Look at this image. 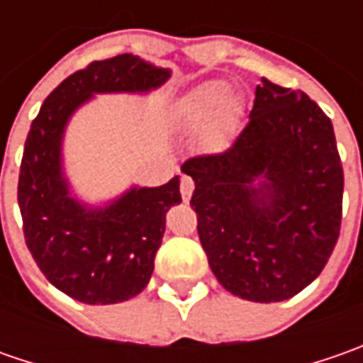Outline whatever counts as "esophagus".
I'll return each instance as SVG.
<instances>
[{
    "instance_id": "1",
    "label": "esophagus",
    "mask_w": 363,
    "mask_h": 363,
    "mask_svg": "<svg viewBox=\"0 0 363 363\" xmlns=\"http://www.w3.org/2000/svg\"><path fill=\"white\" fill-rule=\"evenodd\" d=\"M179 191H182L184 202H188L189 198H191V194H194V179L188 177V175H184L182 177V184H179Z\"/></svg>"
}]
</instances>
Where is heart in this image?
<instances>
[{"mask_svg": "<svg viewBox=\"0 0 363 363\" xmlns=\"http://www.w3.org/2000/svg\"><path fill=\"white\" fill-rule=\"evenodd\" d=\"M230 99V89L224 82H206L191 92L186 101V121L191 129L202 131L208 125L210 131L206 133V147L212 151H220L226 147L228 133H230V108L224 106ZM225 109L224 111L221 108ZM220 112L223 115L219 114ZM220 116V118L217 115Z\"/></svg>", "mask_w": 363, "mask_h": 363, "instance_id": "heart-1", "label": "heart"}]
</instances>
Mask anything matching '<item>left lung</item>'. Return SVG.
Returning a JSON list of instances; mask_svg holds the SVG:
<instances>
[{"instance_id": "8db88e82", "label": "left lung", "mask_w": 363, "mask_h": 363, "mask_svg": "<svg viewBox=\"0 0 363 363\" xmlns=\"http://www.w3.org/2000/svg\"><path fill=\"white\" fill-rule=\"evenodd\" d=\"M182 172L210 269L232 295L291 299L323 271L342 230L343 167L331 119L305 92L262 78L232 145Z\"/></svg>"}]
</instances>
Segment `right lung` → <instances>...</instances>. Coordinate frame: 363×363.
<instances>
[{
    "label": "right lung",
    "instance_id": "right-lung-1",
    "mask_svg": "<svg viewBox=\"0 0 363 363\" xmlns=\"http://www.w3.org/2000/svg\"><path fill=\"white\" fill-rule=\"evenodd\" d=\"M167 78L169 70L131 54L94 60L50 92L32 121L18 179L23 238L44 277L80 303H121L145 289L165 214L182 194L175 175L160 188H133L103 210L80 206L62 175L64 127L94 92H147Z\"/></svg>",
    "mask_w": 363,
    "mask_h": 363
}]
</instances>
